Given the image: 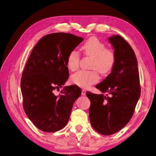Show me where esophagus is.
I'll use <instances>...</instances> for the list:
<instances>
[{
  "label": "esophagus",
  "mask_w": 156,
  "mask_h": 156,
  "mask_svg": "<svg viewBox=\"0 0 156 156\" xmlns=\"http://www.w3.org/2000/svg\"><path fill=\"white\" fill-rule=\"evenodd\" d=\"M85 94H86V90H81V95H83V96H85Z\"/></svg>",
  "instance_id": "1"
}]
</instances>
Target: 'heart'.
I'll return each instance as SVG.
<instances>
[{
	"instance_id": "heart-1",
	"label": "heart",
	"mask_w": 156,
	"mask_h": 156,
	"mask_svg": "<svg viewBox=\"0 0 156 156\" xmlns=\"http://www.w3.org/2000/svg\"><path fill=\"white\" fill-rule=\"evenodd\" d=\"M83 55L91 58L90 71H80L71 77V81L75 85L87 88L98 82L100 79L98 72L107 74L115 67L116 56L112 49L107 48L105 44L95 36H92L82 45ZM81 56L77 51L73 50L68 55L66 65L68 68L75 72L79 69Z\"/></svg>"
}]
</instances>
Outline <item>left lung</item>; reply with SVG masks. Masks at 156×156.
Here are the masks:
<instances>
[{
  "label": "left lung",
  "instance_id": "1",
  "mask_svg": "<svg viewBox=\"0 0 156 156\" xmlns=\"http://www.w3.org/2000/svg\"><path fill=\"white\" fill-rule=\"evenodd\" d=\"M116 56L112 72L96 86L103 94L87 92L90 121L99 133L110 135L128 123L140 95L138 64L130 45L119 35L108 38Z\"/></svg>",
  "mask_w": 156,
  "mask_h": 156
}]
</instances>
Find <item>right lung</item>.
<instances>
[{
    "instance_id": "add662e5",
    "label": "right lung",
    "mask_w": 156,
    "mask_h": 156,
    "mask_svg": "<svg viewBox=\"0 0 156 156\" xmlns=\"http://www.w3.org/2000/svg\"><path fill=\"white\" fill-rule=\"evenodd\" d=\"M64 32L46 35L32 49L21 80L23 105L28 118L39 129L55 132L67 124L75 100L81 90L76 85L64 87L69 77L68 55L83 41Z\"/></svg>"
}]
</instances>
